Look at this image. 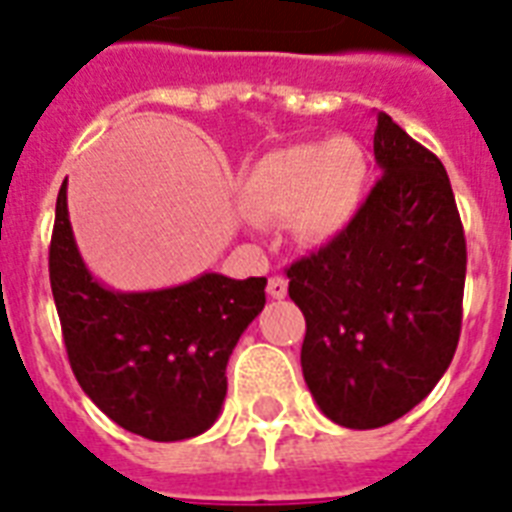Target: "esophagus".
Listing matches in <instances>:
<instances>
[{
  "label": "esophagus",
  "instance_id": "34e87169",
  "mask_svg": "<svg viewBox=\"0 0 512 512\" xmlns=\"http://www.w3.org/2000/svg\"><path fill=\"white\" fill-rule=\"evenodd\" d=\"M286 292H289V284H286V278L281 276H273L268 281V294L273 299H284Z\"/></svg>",
  "mask_w": 512,
  "mask_h": 512
}]
</instances>
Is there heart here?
<instances>
[{
  "label": "heart",
  "mask_w": 512,
  "mask_h": 512,
  "mask_svg": "<svg viewBox=\"0 0 512 512\" xmlns=\"http://www.w3.org/2000/svg\"><path fill=\"white\" fill-rule=\"evenodd\" d=\"M368 184V155L350 136L302 141L257 157L239 184L255 220H286L302 244H326L355 220Z\"/></svg>",
  "instance_id": "obj_1"
}]
</instances>
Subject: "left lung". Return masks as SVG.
<instances>
[{
  "label": "left lung",
  "mask_w": 512,
  "mask_h": 512,
  "mask_svg": "<svg viewBox=\"0 0 512 512\" xmlns=\"http://www.w3.org/2000/svg\"><path fill=\"white\" fill-rule=\"evenodd\" d=\"M373 155L384 173L355 220L286 270L307 323V389L357 431L397 421L434 389L463 323L465 234L447 170L386 112Z\"/></svg>",
  "instance_id": "8db88e82"
}]
</instances>
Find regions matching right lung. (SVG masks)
Here are the masks:
<instances>
[{"instance_id":"obj_1","label":"right lung","mask_w":512,"mask_h":512,"mask_svg":"<svg viewBox=\"0 0 512 512\" xmlns=\"http://www.w3.org/2000/svg\"><path fill=\"white\" fill-rule=\"evenodd\" d=\"M49 281L70 368L89 400L131 434H205L226 400V365L265 307V278L202 273L155 292H115L91 276L73 239L68 181L54 210Z\"/></svg>"}]
</instances>
